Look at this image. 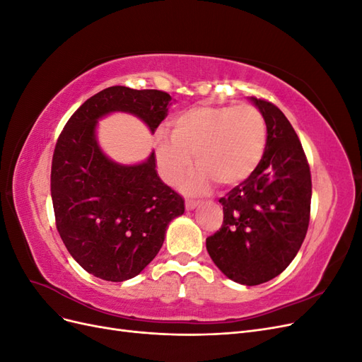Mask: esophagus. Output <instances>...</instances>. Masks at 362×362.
Wrapping results in <instances>:
<instances>
[{"mask_svg":"<svg viewBox=\"0 0 362 362\" xmlns=\"http://www.w3.org/2000/svg\"><path fill=\"white\" fill-rule=\"evenodd\" d=\"M198 205H199L198 201H192V199L185 201V208H187V210H194V208L198 206Z\"/></svg>","mask_w":362,"mask_h":362,"instance_id":"1","label":"esophagus"}]
</instances>
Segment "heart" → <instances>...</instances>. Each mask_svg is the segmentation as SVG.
I'll use <instances>...</instances> for the list:
<instances>
[{
    "label": "heart",
    "instance_id": "heart-1",
    "mask_svg": "<svg viewBox=\"0 0 362 362\" xmlns=\"http://www.w3.org/2000/svg\"><path fill=\"white\" fill-rule=\"evenodd\" d=\"M266 144V119L257 107L198 105L170 120L169 139L156 140V157L161 177L173 182L192 168L194 156L199 169L181 185L199 193L213 182L233 189L246 181L261 163Z\"/></svg>",
    "mask_w": 362,
    "mask_h": 362
}]
</instances>
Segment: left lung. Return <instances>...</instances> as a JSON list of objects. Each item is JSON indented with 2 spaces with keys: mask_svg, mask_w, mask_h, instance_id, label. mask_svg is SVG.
<instances>
[{
  "mask_svg": "<svg viewBox=\"0 0 362 362\" xmlns=\"http://www.w3.org/2000/svg\"><path fill=\"white\" fill-rule=\"evenodd\" d=\"M252 101L267 125L258 168L218 199L223 223L206 250L223 275L243 286L278 276L298 254L310 225L311 172L294 128L270 101Z\"/></svg>",
  "mask_w": 362,
  "mask_h": 362,
  "instance_id": "1",
  "label": "left lung"
}]
</instances>
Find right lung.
I'll return each mask as SVG.
<instances>
[{"mask_svg":"<svg viewBox=\"0 0 362 362\" xmlns=\"http://www.w3.org/2000/svg\"><path fill=\"white\" fill-rule=\"evenodd\" d=\"M170 95L113 86L89 98L60 133L51 166L57 231L72 258L104 281L137 276L156 258L172 218L184 213L182 196L164 184L156 154L122 166L98 146V119L136 115L154 133L168 116Z\"/></svg>","mask_w":362,"mask_h":362,"instance_id":"add662e5","label":"right lung"}]
</instances>
